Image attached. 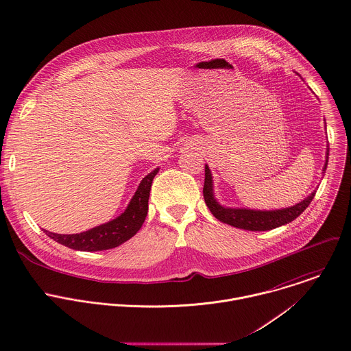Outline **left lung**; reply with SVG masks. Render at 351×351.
Returning a JSON list of instances; mask_svg holds the SVG:
<instances>
[{"label":"left lung","mask_w":351,"mask_h":351,"mask_svg":"<svg viewBox=\"0 0 351 351\" xmlns=\"http://www.w3.org/2000/svg\"><path fill=\"white\" fill-rule=\"evenodd\" d=\"M330 147L327 146L326 152V162L323 167V176L327 169L328 164V153ZM316 190L304 198L300 204H295L289 208L276 209V210H254L245 208H226L222 206L214 197V187H213V176H211L209 165H205V186H204V198L205 202L211 211V214L223 223L232 225L234 228L261 232V230H271L282 225H286L295 219L302 211L305 210L309 204L312 202Z\"/></svg>","instance_id":"8db88e82"}]
</instances>
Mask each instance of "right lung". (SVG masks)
Masks as SVG:
<instances>
[{
    "label": "right lung",
    "instance_id": "obj_1",
    "mask_svg": "<svg viewBox=\"0 0 351 351\" xmlns=\"http://www.w3.org/2000/svg\"><path fill=\"white\" fill-rule=\"evenodd\" d=\"M158 169L160 168L153 169L141 180L140 186L129 202L126 210L117 218L81 233L58 234L45 230L46 234L57 243L75 251H104L123 244L140 230L145 221L147 214L150 187Z\"/></svg>",
    "mask_w": 351,
    "mask_h": 351
}]
</instances>
